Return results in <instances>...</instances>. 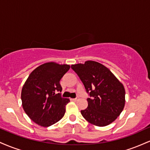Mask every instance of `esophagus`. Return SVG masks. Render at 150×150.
Here are the masks:
<instances>
[{
    "label": "esophagus",
    "instance_id": "1",
    "mask_svg": "<svg viewBox=\"0 0 150 150\" xmlns=\"http://www.w3.org/2000/svg\"><path fill=\"white\" fill-rule=\"evenodd\" d=\"M77 99H77V98H75V99H71V100L73 101H76Z\"/></svg>",
    "mask_w": 150,
    "mask_h": 150
}]
</instances>
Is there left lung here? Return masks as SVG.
<instances>
[{
	"label": "left lung",
	"instance_id": "8db88e82",
	"mask_svg": "<svg viewBox=\"0 0 150 150\" xmlns=\"http://www.w3.org/2000/svg\"><path fill=\"white\" fill-rule=\"evenodd\" d=\"M89 94L88 106L81 113L97 126L109 125L119 116L125 106L123 84L104 65L93 61L71 65Z\"/></svg>",
	"mask_w": 150,
	"mask_h": 150
}]
</instances>
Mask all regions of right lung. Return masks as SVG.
<instances>
[{"instance_id":"add662e5","label":"right lung","mask_w":150,"mask_h":150,"mask_svg":"<svg viewBox=\"0 0 150 150\" xmlns=\"http://www.w3.org/2000/svg\"><path fill=\"white\" fill-rule=\"evenodd\" d=\"M70 66L54 62L42 64L35 68L22 89V107L35 123L49 127L63 118L69 99L61 97L60 80Z\"/></svg>"}]
</instances>
